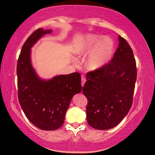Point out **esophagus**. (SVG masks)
Listing matches in <instances>:
<instances>
[{"mask_svg":"<svg viewBox=\"0 0 155 155\" xmlns=\"http://www.w3.org/2000/svg\"><path fill=\"white\" fill-rule=\"evenodd\" d=\"M85 82H86L85 78H84V76L82 75V78H81V84H82V86H84V83H85Z\"/></svg>","mask_w":155,"mask_h":155,"instance_id":"1","label":"esophagus"}]
</instances>
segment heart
Segmentation results:
<instances>
[{
    "label": "heart",
    "instance_id": "obj_1",
    "mask_svg": "<svg viewBox=\"0 0 155 155\" xmlns=\"http://www.w3.org/2000/svg\"><path fill=\"white\" fill-rule=\"evenodd\" d=\"M97 35H88L78 49V54L86 55L92 52L86 61V67L94 71L104 66L111 58L114 50V43L111 39Z\"/></svg>",
    "mask_w": 155,
    "mask_h": 155
}]
</instances>
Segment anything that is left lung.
<instances>
[{
    "label": "left lung",
    "mask_w": 155,
    "mask_h": 155,
    "mask_svg": "<svg viewBox=\"0 0 155 155\" xmlns=\"http://www.w3.org/2000/svg\"><path fill=\"white\" fill-rule=\"evenodd\" d=\"M113 58L100 68L88 72L82 92L87 99L88 124L97 130L117 126L133 104L137 79L136 62L131 47L119 36Z\"/></svg>",
    "instance_id": "obj_1"
}]
</instances>
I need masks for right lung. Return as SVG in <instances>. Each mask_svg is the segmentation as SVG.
Listing matches in <instances>:
<instances>
[{
	"label": "right lung",
	"mask_w": 155,
	"mask_h": 155,
	"mask_svg": "<svg viewBox=\"0 0 155 155\" xmlns=\"http://www.w3.org/2000/svg\"><path fill=\"white\" fill-rule=\"evenodd\" d=\"M51 32L41 28L34 31L23 44L17 64L19 102L29 121L44 130H54L62 126L72 98L82 90L78 73L58 75L48 81L36 75L31 65L30 48Z\"/></svg>",
	"instance_id": "add662e5"
}]
</instances>
